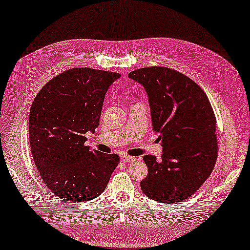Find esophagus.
Masks as SVG:
<instances>
[{"label":"esophagus","mask_w":250,"mask_h":250,"mask_svg":"<svg viewBox=\"0 0 250 250\" xmlns=\"http://www.w3.org/2000/svg\"><path fill=\"white\" fill-rule=\"evenodd\" d=\"M120 159H122V161L125 163H132L136 160V158H133V156L126 155V154H123L122 156H120Z\"/></svg>","instance_id":"obj_1"}]
</instances>
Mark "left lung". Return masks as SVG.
<instances>
[{
	"mask_svg": "<svg viewBox=\"0 0 250 250\" xmlns=\"http://www.w3.org/2000/svg\"><path fill=\"white\" fill-rule=\"evenodd\" d=\"M146 90L153 130L160 133L163 154L144 155L148 174L140 182L148 198L166 204L193 195L210 176L217 158L216 118L195 81L166 67L128 73Z\"/></svg>",
	"mask_w": 250,
	"mask_h": 250,
	"instance_id": "1",
	"label": "left lung"
}]
</instances>
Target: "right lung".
I'll use <instances>...</instances> for the list:
<instances>
[{"mask_svg":"<svg viewBox=\"0 0 250 250\" xmlns=\"http://www.w3.org/2000/svg\"><path fill=\"white\" fill-rule=\"evenodd\" d=\"M120 74L73 68L52 78L30 110L31 151L41 178L64 202H86L103 192L119 163L85 146L99 126L105 95Z\"/></svg>","mask_w":250,"mask_h":250,"instance_id":"add662e5","label":"right lung"}]
</instances>
